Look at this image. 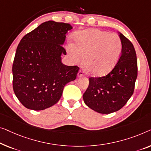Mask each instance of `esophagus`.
I'll list each match as a JSON object with an SVG mask.
<instances>
[{
	"label": "esophagus",
	"instance_id": "34e87169",
	"mask_svg": "<svg viewBox=\"0 0 151 151\" xmlns=\"http://www.w3.org/2000/svg\"><path fill=\"white\" fill-rule=\"evenodd\" d=\"M84 75H85L84 72H83L82 70L78 71V77H81V76H84Z\"/></svg>",
	"mask_w": 151,
	"mask_h": 151
}]
</instances>
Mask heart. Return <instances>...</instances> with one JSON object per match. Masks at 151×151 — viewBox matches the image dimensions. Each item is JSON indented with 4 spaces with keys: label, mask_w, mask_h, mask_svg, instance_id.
<instances>
[{
    "label": "heart",
    "mask_w": 151,
    "mask_h": 151,
    "mask_svg": "<svg viewBox=\"0 0 151 151\" xmlns=\"http://www.w3.org/2000/svg\"><path fill=\"white\" fill-rule=\"evenodd\" d=\"M75 45H67V51L75 62L85 61L92 75L102 76L114 68L121 56L122 42L116 34L92 28L78 31L75 35Z\"/></svg>",
    "instance_id": "1"
}]
</instances>
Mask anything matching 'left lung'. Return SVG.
Listing matches in <instances>:
<instances>
[{
	"instance_id": "left-lung-1",
	"label": "left lung",
	"mask_w": 151,
	"mask_h": 151,
	"mask_svg": "<svg viewBox=\"0 0 151 151\" xmlns=\"http://www.w3.org/2000/svg\"><path fill=\"white\" fill-rule=\"evenodd\" d=\"M122 42L121 56L112 70L104 76L89 78L83 94L87 106L102 114H110L124 106L134 93L138 63L133 44L119 32Z\"/></svg>"
}]
</instances>
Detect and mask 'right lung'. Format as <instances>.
<instances>
[{
    "label": "right lung",
    "mask_w": 151,
    "mask_h": 151,
    "mask_svg": "<svg viewBox=\"0 0 151 151\" xmlns=\"http://www.w3.org/2000/svg\"><path fill=\"white\" fill-rule=\"evenodd\" d=\"M72 28L69 24L45 22L20 40L13 63V89L27 109L52 106L66 84L76 78L79 67L61 62L62 54H66L62 45Z\"/></svg>",
    "instance_id": "add662e5"
}]
</instances>
